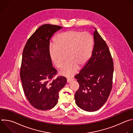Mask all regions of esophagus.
Instances as JSON below:
<instances>
[{
	"mask_svg": "<svg viewBox=\"0 0 133 133\" xmlns=\"http://www.w3.org/2000/svg\"><path fill=\"white\" fill-rule=\"evenodd\" d=\"M72 81H73V79H72V78H68L67 80V83H70Z\"/></svg>",
	"mask_w": 133,
	"mask_h": 133,
	"instance_id": "esophagus-1",
	"label": "esophagus"
}]
</instances>
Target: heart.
I'll return each instance as SVG.
<instances>
[{"label": "heart", "instance_id": "heart-1", "mask_svg": "<svg viewBox=\"0 0 133 133\" xmlns=\"http://www.w3.org/2000/svg\"><path fill=\"white\" fill-rule=\"evenodd\" d=\"M55 44L50 45L49 53L56 67H62L60 74L67 77H72L78 68L84 67L90 59L94 47V39L88 32L70 30L57 35Z\"/></svg>", "mask_w": 133, "mask_h": 133}]
</instances>
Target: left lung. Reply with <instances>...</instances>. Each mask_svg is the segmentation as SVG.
<instances>
[{"instance_id": "obj_1", "label": "left lung", "mask_w": 133, "mask_h": 133, "mask_svg": "<svg viewBox=\"0 0 133 133\" xmlns=\"http://www.w3.org/2000/svg\"><path fill=\"white\" fill-rule=\"evenodd\" d=\"M90 59L75 76L79 84L75 94V103L87 111L97 110L103 106L109 96L112 85L113 61L108 46L96 29Z\"/></svg>"}]
</instances>
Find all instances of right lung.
I'll return each instance as SVG.
<instances>
[{
  "label": "right lung",
  "instance_id": "add662e5",
  "mask_svg": "<svg viewBox=\"0 0 133 133\" xmlns=\"http://www.w3.org/2000/svg\"><path fill=\"white\" fill-rule=\"evenodd\" d=\"M62 27L45 24L30 37L24 47L20 76L27 99L35 108L46 110L57 104L59 91L66 84V78L52 79L57 71L52 67L49 53L51 36Z\"/></svg>",
  "mask_w": 133,
  "mask_h": 133
}]
</instances>
